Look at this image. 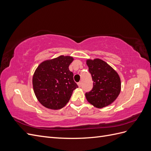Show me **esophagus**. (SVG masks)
Here are the masks:
<instances>
[{"label": "esophagus", "instance_id": "34e87169", "mask_svg": "<svg viewBox=\"0 0 151 151\" xmlns=\"http://www.w3.org/2000/svg\"><path fill=\"white\" fill-rule=\"evenodd\" d=\"M77 84H78V86H79V87H81V84H82V83H81V82H79V83H77Z\"/></svg>", "mask_w": 151, "mask_h": 151}]
</instances>
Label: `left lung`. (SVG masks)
I'll list each match as a JSON object with an SVG mask.
<instances>
[{"label":"left lung","mask_w":151,"mask_h":151,"mask_svg":"<svg viewBox=\"0 0 151 151\" xmlns=\"http://www.w3.org/2000/svg\"><path fill=\"white\" fill-rule=\"evenodd\" d=\"M86 63L93 81L92 90L85 94L88 101L98 108L111 104L120 93L119 76L111 66L101 59L88 60Z\"/></svg>","instance_id":"8db88e82"}]
</instances>
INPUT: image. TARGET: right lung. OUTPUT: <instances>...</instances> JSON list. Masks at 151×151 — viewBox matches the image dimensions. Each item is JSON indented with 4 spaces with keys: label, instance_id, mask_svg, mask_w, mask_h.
Wrapping results in <instances>:
<instances>
[{
    "label": "right lung",
    "instance_id": "right-lung-1",
    "mask_svg": "<svg viewBox=\"0 0 151 151\" xmlns=\"http://www.w3.org/2000/svg\"><path fill=\"white\" fill-rule=\"evenodd\" d=\"M73 60L72 57L61 55L43 62L36 69L33 77L34 92L45 107L52 109L64 107L73 91L78 88L68 68Z\"/></svg>",
    "mask_w": 151,
    "mask_h": 151
}]
</instances>
